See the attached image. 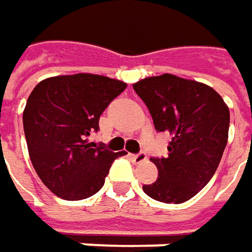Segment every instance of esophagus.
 I'll use <instances>...</instances> for the list:
<instances>
[{"label": "esophagus", "mask_w": 252, "mask_h": 252, "mask_svg": "<svg viewBox=\"0 0 252 252\" xmlns=\"http://www.w3.org/2000/svg\"><path fill=\"white\" fill-rule=\"evenodd\" d=\"M132 158L134 163H143L145 160H147V156H146V153L142 152V153H139V155H133Z\"/></svg>", "instance_id": "esophagus-1"}]
</instances>
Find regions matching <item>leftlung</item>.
Returning <instances> with one entry per match:
<instances>
[{
    "mask_svg": "<svg viewBox=\"0 0 252 252\" xmlns=\"http://www.w3.org/2000/svg\"><path fill=\"white\" fill-rule=\"evenodd\" d=\"M158 132H169V156L150 158L158 180L143 186L149 197L180 204L194 197L220 164L228 140L230 110L206 83L163 73L133 83Z\"/></svg>",
    "mask_w": 252,
    "mask_h": 252,
    "instance_id": "left-lung-1",
    "label": "left lung"
}]
</instances>
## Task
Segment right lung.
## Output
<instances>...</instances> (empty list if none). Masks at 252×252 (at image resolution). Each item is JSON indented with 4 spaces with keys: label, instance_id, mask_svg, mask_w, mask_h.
I'll return each instance as SVG.
<instances>
[{
    "label": "right lung",
    "instance_id": "1",
    "mask_svg": "<svg viewBox=\"0 0 252 252\" xmlns=\"http://www.w3.org/2000/svg\"><path fill=\"white\" fill-rule=\"evenodd\" d=\"M127 83L94 73L59 75L38 83L24 109V132L32 166L45 186L63 200L97 193L115 158L89 143L99 118Z\"/></svg>",
    "mask_w": 252,
    "mask_h": 252
}]
</instances>
